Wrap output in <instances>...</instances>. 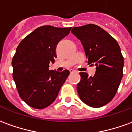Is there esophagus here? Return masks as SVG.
<instances>
[{"mask_svg":"<svg viewBox=\"0 0 132 132\" xmlns=\"http://www.w3.org/2000/svg\"><path fill=\"white\" fill-rule=\"evenodd\" d=\"M75 72V71H74V70H73V69H71V70H70V73H74Z\"/></svg>","mask_w":132,"mask_h":132,"instance_id":"1","label":"esophagus"}]
</instances>
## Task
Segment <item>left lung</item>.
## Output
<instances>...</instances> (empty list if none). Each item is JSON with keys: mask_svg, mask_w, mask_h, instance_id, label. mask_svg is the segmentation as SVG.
Returning <instances> with one entry per match:
<instances>
[{"mask_svg": "<svg viewBox=\"0 0 132 132\" xmlns=\"http://www.w3.org/2000/svg\"><path fill=\"white\" fill-rule=\"evenodd\" d=\"M71 33L81 40L88 63H94L96 66L94 76L79 73V97L89 106H103L113 99L123 76L124 57L120 47L111 35L96 25L74 27Z\"/></svg>", "mask_w": 132, "mask_h": 132, "instance_id": "left-lung-1", "label": "left lung"}]
</instances>
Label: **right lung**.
Listing matches in <instances>:
<instances>
[{
  "mask_svg": "<svg viewBox=\"0 0 132 132\" xmlns=\"http://www.w3.org/2000/svg\"><path fill=\"white\" fill-rule=\"evenodd\" d=\"M71 27L44 26L21 40L12 60L13 78L20 97L28 106L42 109L51 105L69 76L49 71V63L56 58L57 44L70 33Z\"/></svg>",
  "mask_w": 132,
  "mask_h": 132,
  "instance_id": "add662e5",
  "label": "right lung"
}]
</instances>
